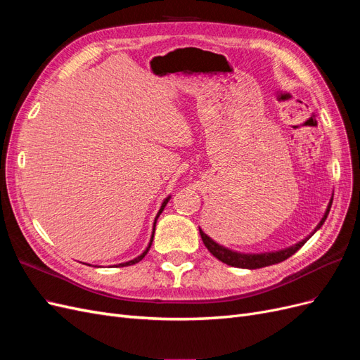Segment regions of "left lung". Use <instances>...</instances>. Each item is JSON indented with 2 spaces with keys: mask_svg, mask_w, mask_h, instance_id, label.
<instances>
[{
  "mask_svg": "<svg viewBox=\"0 0 360 360\" xmlns=\"http://www.w3.org/2000/svg\"><path fill=\"white\" fill-rule=\"evenodd\" d=\"M332 200H333V198H330V201H329V204H328V209H326V212H324V214H323V217H321V221L319 222L317 226L314 228V231H312L308 237H304L303 240L297 242L296 245L284 248V249H279V250H274V252H259V254L237 252V250H233V249H230V248L222 246V245H219L217 242H214L212 237H209V236H207V234L201 230V228H200V234H201V238H202V242H204L205 248L210 250V254H212L213 257H216L219 261H222V263H225V264H228V266H231V267L252 270V269H261V267H266V266L278 264V263H281V261H284V259H287L288 257H291L292 254H296L297 250L309 240L311 236L320 230L321 225H323L324 221H326V217H328V214H329V212H330Z\"/></svg>",
  "mask_w": 360,
  "mask_h": 360,
  "instance_id": "obj_1",
  "label": "left lung"
}]
</instances>
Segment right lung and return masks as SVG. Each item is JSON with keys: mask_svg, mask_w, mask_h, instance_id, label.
Instances as JSON below:
<instances>
[{"mask_svg": "<svg viewBox=\"0 0 360 360\" xmlns=\"http://www.w3.org/2000/svg\"><path fill=\"white\" fill-rule=\"evenodd\" d=\"M171 200V195H168V197L163 200V202H162V205H160V209H159V212H158V214H156V217H155V222H153V233H151V237H150V243H148V246L146 248V250L141 255H138L136 258H134V259H130V261H126V263H120V264H114L115 267H126V266H132V264H135V263H139L141 259H143L146 255H147V252H148V249L151 248V243H153V237H155V230H156V222H158V217L160 216V213L163 212V209H165V205L168 204V201ZM90 266V264H89Z\"/></svg>", "mask_w": 360, "mask_h": 360, "instance_id": "1", "label": "right lung"}]
</instances>
